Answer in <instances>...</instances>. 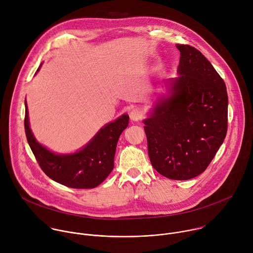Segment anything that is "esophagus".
<instances>
[{
  "mask_svg": "<svg viewBox=\"0 0 253 253\" xmlns=\"http://www.w3.org/2000/svg\"><path fill=\"white\" fill-rule=\"evenodd\" d=\"M129 116H130L131 120H133V121H140L143 118V113L139 109V108H133V109L129 113Z\"/></svg>",
  "mask_w": 253,
  "mask_h": 253,
  "instance_id": "34e87169",
  "label": "esophagus"
}]
</instances>
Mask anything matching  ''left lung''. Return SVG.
Wrapping results in <instances>:
<instances>
[{
  "instance_id": "1",
  "label": "left lung",
  "mask_w": 253,
  "mask_h": 253,
  "mask_svg": "<svg viewBox=\"0 0 253 253\" xmlns=\"http://www.w3.org/2000/svg\"><path fill=\"white\" fill-rule=\"evenodd\" d=\"M179 77L166 83L161 98L144 120L152 166L161 175L187 180L208 167L227 132L228 97L223 79L200 51L177 44Z\"/></svg>"
}]
</instances>
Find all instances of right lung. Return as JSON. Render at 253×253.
<instances>
[{"instance_id": "obj_1", "label": "right lung", "mask_w": 253, "mask_h": 253, "mask_svg": "<svg viewBox=\"0 0 253 253\" xmlns=\"http://www.w3.org/2000/svg\"><path fill=\"white\" fill-rule=\"evenodd\" d=\"M128 123L129 116L124 114L103 127L82 150L74 154L58 155L36 141L29 126L25 102V132L36 160L48 177L70 188H94L104 181L114 168L117 142Z\"/></svg>"}]
</instances>
